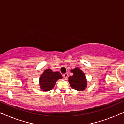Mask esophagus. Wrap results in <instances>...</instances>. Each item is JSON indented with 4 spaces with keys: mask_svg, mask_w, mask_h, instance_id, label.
I'll return each mask as SVG.
<instances>
[{
    "mask_svg": "<svg viewBox=\"0 0 124 124\" xmlns=\"http://www.w3.org/2000/svg\"><path fill=\"white\" fill-rule=\"evenodd\" d=\"M63 78H64V79H66L67 78V77H68V74H63Z\"/></svg>",
    "mask_w": 124,
    "mask_h": 124,
    "instance_id": "esophagus-1",
    "label": "esophagus"
}]
</instances>
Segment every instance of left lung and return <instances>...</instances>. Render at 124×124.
Here are the masks:
<instances>
[{"instance_id":"left-lung-1","label":"left lung","mask_w":124,"mask_h":124,"mask_svg":"<svg viewBox=\"0 0 124 124\" xmlns=\"http://www.w3.org/2000/svg\"><path fill=\"white\" fill-rule=\"evenodd\" d=\"M73 75L69 77V82L71 88L78 91H83L87 87V80L84 73L79 68L71 69Z\"/></svg>"}]
</instances>
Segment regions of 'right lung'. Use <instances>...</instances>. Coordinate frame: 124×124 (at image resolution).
Segmentation results:
<instances>
[{
    "instance_id": "right-lung-1",
    "label": "right lung",
    "mask_w": 124,
    "mask_h": 124,
    "mask_svg": "<svg viewBox=\"0 0 124 124\" xmlns=\"http://www.w3.org/2000/svg\"><path fill=\"white\" fill-rule=\"evenodd\" d=\"M61 79L62 76L60 72H53L49 69H46L39 78L40 87L43 92L49 91L54 87L57 80Z\"/></svg>"
}]
</instances>
